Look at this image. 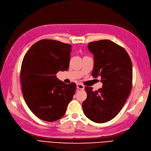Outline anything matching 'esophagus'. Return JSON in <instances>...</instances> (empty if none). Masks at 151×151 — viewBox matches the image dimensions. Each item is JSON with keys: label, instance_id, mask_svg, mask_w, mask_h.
Masks as SVG:
<instances>
[{"label": "esophagus", "instance_id": "34e87169", "mask_svg": "<svg viewBox=\"0 0 151 151\" xmlns=\"http://www.w3.org/2000/svg\"><path fill=\"white\" fill-rule=\"evenodd\" d=\"M76 87H77V88H78V89H80V90H84V88H85V86L83 85H81V84H80V83H78V84H77V85H76Z\"/></svg>", "mask_w": 151, "mask_h": 151}]
</instances>
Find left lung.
<instances>
[{
    "label": "left lung",
    "mask_w": 151,
    "mask_h": 151,
    "mask_svg": "<svg viewBox=\"0 0 151 151\" xmlns=\"http://www.w3.org/2000/svg\"><path fill=\"white\" fill-rule=\"evenodd\" d=\"M94 56L92 76L101 77L102 88L93 91L85 86L86 99L82 107L87 118L105 123L117 115L129 96L132 85V65L124 47L110 40L91 42L88 45Z\"/></svg>",
    "instance_id": "1"
}]
</instances>
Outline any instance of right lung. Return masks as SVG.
<instances>
[{
  "instance_id": "add662e5",
  "label": "right lung",
  "mask_w": 151,
  "mask_h": 151,
  "mask_svg": "<svg viewBox=\"0 0 151 151\" xmlns=\"http://www.w3.org/2000/svg\"><path fill=\"white\" fill-rule=\"evenodd\" d=\"M71 46L42 40L29 48L22 60L21 82L24 100L32 112L47 122L60 119L75 95V83L65 84L56 74L69 68Z\"/></svg>"
}]
</instances>
